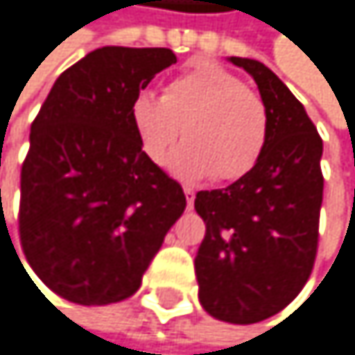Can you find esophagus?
I'll list each match as a JSON object with an SVG mask.
<instances>
[{
  "instance_id": "obj_1",
  "label": "esophagus",
  "mask_w": 355,
  "mask_h": 355,
  "mask_svg": "<svg viewBox=\"0 0 355 355\" xmlns=\"http://www.w3.org/2000/svg\"><path fill=\"white\" fill-rule=\"evenodd\" d=\"M183 191H185V198H187V209H191V207H193V198H196V191H193L191 187H183Z\"/></svg>"
}]
</instances>
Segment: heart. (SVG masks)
I'll list each match as a JSON object with an SVG mask.
<instances>
[{"instance_id":"obj_1","label":"heart","mask_w":355,"mask_h":355,"mask_svg":"<svg viewBox=\"0 0 355 355\" xmlns=\"http://www.w3.org/2000/svg\"><path fill=\"white\" fill-rule=\"evenodd\" d=\"M130 116L142 151L155 164L183 134L187 142L170 157V168L187 179L213 174L221 183L239 181L260 162L268 142L262 95L211 61H198L172 78L162 98L136 93Z\"/></svg>"}]
</instances>
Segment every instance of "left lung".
<instances>
[{
	"mask_svg": "<svg viewBox=\"0 0 355 355\" xmlns=\"http://www.w3.org/2000/svg\"><path fill=\"white\" fill-rule=\"evenodd\" d=\"M230 61L257 83L268 110V142L243 179L196 193V211L207 223L196 277L207 313L255 324L288 306L315 264L324 144L304 106L270 67L243 57Z\"/></svg>",
	"mask_w": 355,
	"mask_h": 355,
	"instance_id": "obj_1",
	"label": "left lung"
}]
</instances>
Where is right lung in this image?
Returning <instances> with one entry per match:
<instances>
[{"label":"right lung","mask_w":355,"mask_h":355,"mask_svg":"<svg viewBox=\"0 0 355 355\" xmlns=\"http://www.w3.org/2000/svg\"><path fill=\"white\" fill-rule=\"evenodd\" d=\"M176 63L170 49L104 46L55 80L21 168L19 236L46 288L76 304L130 298L185 211L183 187L142 151L130 108Z\"/></svg>","instance_id":"obj_1"}]
</instances>
